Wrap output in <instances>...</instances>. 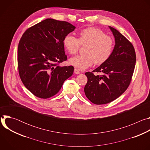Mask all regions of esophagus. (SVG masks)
Masks as SVG:
<instances>
[{"label": "esophagus", "instance_id": "1", "mask_svg": "<svg viewBox=\"0 0 150 150\" xmlns=\"http://www.w3.org/2000/svg\"><path fill=\"white\" fill-rule=\"evenodd\" d=\"M74 73L76 74H79L80 73V71H79L78 69L75 68V69H74Z\"/></svg>", "mask_w": 150, "mask_h": 150}]
</instances>
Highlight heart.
Instances as JSON below:
<instances>
[{
    "mask_svg": "<svg viewBox=\"0 0 150 150\" xmlns=\"http://www.w3.org/2000/svg\"><path fill=\"white\" fill-rule=\"evenodd\" d=\"M78 35V38L72 35H67L63 40L64 47L71 54H76L81 46H85V54L71 58L69 60L71 65L83 70L94 63L97 65H101L110 58L114 48V41L103 31L88 27L79 31Z\"/></svg>",
    "mask_w": 150,
    "mask_h": 150,
    "instance_id": "b5f03b06",
    "label": "heart"
}]
</instances>
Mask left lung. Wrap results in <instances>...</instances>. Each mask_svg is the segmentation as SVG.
<instances>
[{"label": "left lung", "mask_w": 150, "mask_h": 150, "mask_svg": "<svg viewBox=\"0 0 150 150\" xmlns=\"http://www.w3.org/2000/svg\"><path fill=\"white\" fill-rule=\"evenodd\" d=\"M115 38V46L110 58L94 69L85 72L88 81L84 92L95 104L110 103L120 96L129 86L134 74L136 54L134 46L115 28L109 27ZM102 72V76L93 73Z\"/></svg>", "instance_id": "1"}]
</instances>
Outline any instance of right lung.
Listing matches in <instances>:
<instances>
[{
    "instance_id": "right-lung-1",
    "label": "right lung",
    "mask_w": 150,
    "mask_h": 150,
    "mask_svg": "<svg viewBox=\"0 0 150 150\" xmlns=\"http://www.w3.org/2000/svg\"><path fill=\"white\" fill-rule=\"evenodd\" d=\"M75 28L66 21L47 18L23 34L18 47V72L25 87L35 96L53 97L73 74V66L59 65L68 59L63 38Z\"/></svg>"
}]
</instances>
